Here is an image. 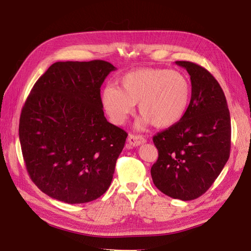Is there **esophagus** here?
<instances>
[{
  "label": "esophagus",
  "mask_w": 251,
  "mask_h": 251,
  "mask_svg": "<svg viewBox=\"0 0 251 251\" xmlns=\"http://www.w3.org/2000/svg\"><path fill=\"white\" fill-rule=\"evenodd\" d=\"M127 142L131 146H140L142 144H144L146 142L145 137L142 135H134V134H130L129 137H127Z\"/></svg>",
  "instance_id": "34e87169"
}]
</instances>
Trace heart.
I'll use <instances>...</instances> for the list:
<instances>
[{
    "instance_id": "b5f03b06",
    "label": "heart",
    "mask_w": 251,
    "mask_h": 251,
    "mask_svg": "<svg viewBox=\"0 0 251 251\" xmlns=\"http://www.w3.org/2000/svg\"><path fill=\"white\" fill-rule=\"evenodd\" d=\"M191 96L192 85L185 75L176 70L143 68L126 74L119 81V88H105L100 100L116 125L124 124L137 104L143 116L139 129L151 124L167 129L185 116Z\"/></svg>"
}]
</instances>
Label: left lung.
<instances>
[{
    "instance_id": "1",
    "label": "left lung",
    "mask_w": 251,
    "mask_h": 251,
    "mask_svg": "<svg viewBox=\"0 0 251 251\" xmlns=\"http://www.w3.org/2000/svg\"><path fill=\"white\" fill-rule=\"evenodd\" d=\"M176 64L191 76V103L178 124L152 139L158 159L151 175L160 192L186 201L206 193L227 162L231 118L226 95L208 70L191 61Z\"/></svg>"
}]
</instances>
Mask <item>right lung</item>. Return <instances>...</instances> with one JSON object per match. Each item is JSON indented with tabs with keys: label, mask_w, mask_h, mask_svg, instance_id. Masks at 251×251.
<instances>
[{
	"label": "right lung",
	"mask_w": 251,
	"mask_h": 251,
	"mask_svg": "<svg viewBox=\"0 0 251 251\" xmlns=\"http://www.w3.org/2000/svg\"><path fill=\"white\" fill-rule=\"evenodd\" d=\"M105 60L57 61L41 75L23 107L19 141L25 168L48 196L67 203L108 190L126 132L104 116Z\"/></svg>",
	"instance_id": "obj_1"
}]
</instances>
